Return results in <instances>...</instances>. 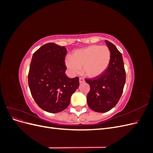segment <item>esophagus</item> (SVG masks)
<instances>
[{"label":"esophagus","mask_w":153,"mask_h":153,"mask_svg":"<svg viewBox=\"0 0 153 153\" xmlns=\"http://www.w3.org/2000/svg\"><path fill=\"white\" fill-rule=\"evenodd\" d=\"M79 82H80V83H83V82H85V80H84L83 78L80 77V78H79Z\"/></svg>","instance_id":"obj_1"}]
</instances>
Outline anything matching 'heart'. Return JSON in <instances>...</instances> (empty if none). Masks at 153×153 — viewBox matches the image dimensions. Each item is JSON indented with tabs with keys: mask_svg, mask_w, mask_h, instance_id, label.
<instances>
[{
	"mask_svg": "<svg viewBox=\"0 0 153 153\" xmlns=\"http://www.w3.org/2000/svg\"><path fill=\"white\" fill-rule=\"evenodd\" d=\"M110 52L106 46L91 45L75 51L72 57L66 59V64L72 75L83 71L88 76L96 77L102 74L108 68Z\"/></svg>",
	"mask_w": 153,
	"mask_h": 153,
	"instance_id": "b5f03b06",
	"label": "heart"
}]
</instances>
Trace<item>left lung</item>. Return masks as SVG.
<instances>
[{
	"instance_id": "obj_1",
	"label": "left lung",
	"mask_w": 153,
	"mask_h": 153,
	"mask_svg": "<svg viewBox=\"0 0 153 153\" xmlns=\"http://www.w3.org/2000/svg\"><path fill=\"white\" fill-rule=\"evenodd\" d=\"M110 52L107 69L95 78L85 79L90 85L87 96L88 106L97 112H106L116 105L123 94L126 71L121 53L115 46L105 40Z\"/></svg>"
}]
</instances>
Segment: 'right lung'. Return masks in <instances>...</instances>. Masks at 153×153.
Segmentation results:
<instances>
[{"label":"right lung","mask_w":153,"mask_h":153,"mask_svg":"<svg viewBox=\"0 0 153 153\" xmlns=\"http://www.w3.org/2000/svg\"><path fill=\"white\" fill-rule=\"evenodd\" d=\"M67 50L53 43L43 45L33 54L28 83L31 94L39 107L50 113L65 110L79 86V78L66 75Z\"/></svg>","instance_id":"obj_1"}]
</instances>
